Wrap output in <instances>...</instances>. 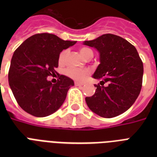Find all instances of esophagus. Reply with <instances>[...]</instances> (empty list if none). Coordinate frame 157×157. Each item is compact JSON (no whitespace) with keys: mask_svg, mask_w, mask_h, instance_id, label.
I'll return each mask as SVG.
<instances>
[{"mask_svg":"<svg viewBox=\"0 0 157 157\" xmlns=\"http://www.w3.org/2000/svg\"><path fill=\"white\" fill-rule=\"evenodd\" d=\"M74 84H75V86H84V83H81V82H77V81H75V82H74Z\"/></svg>","mask_w":157,"mask_h":157,"instance_id":"1","label":"esophagus"}]
</instances>
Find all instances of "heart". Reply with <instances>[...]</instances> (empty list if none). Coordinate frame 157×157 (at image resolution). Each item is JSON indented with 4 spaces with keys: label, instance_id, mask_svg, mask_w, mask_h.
I'll return each mask as SVG.
<instances>
[{
    "label": "heart",
    "instance_id": "obj_1",
    "mask_svg": "<svg viewBox=\"0 0 157 157\" xmlns=\"http://www.w3.org/2000/svg\"><path fill=\"white\" fill-rule=\"evenodd\" d=\"M80 52H81V55L86 59H88L89 57L93 56L94 52L93 50H91L90 48L89 47H81L80 49ZM67 51L63 50L60 53L59 56V63H63L66 57ZM64 75L67 76L69 78L75 80V81H82L87 75H89L90 71L88 69H77V68H72V67H69V68L65 69L64 71Z\"/></svg>",
    "mask_w": 157,
    "mask_h": 157
}]
</instances>
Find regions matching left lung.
Here are the masks:
<instances>
[{
  "instance_id": "obj_1",
  "label": "left lung",
  "mask_w": 157,
  "mask_h": 157,
  "mask_svg": "<svg viewBox=\"0 0 157 157\" xmlns=\"http://www.w3.org/2000/svg\"><path fill=\"white\" fill-rule=\"evenodd\" d=\"M84 44L96 48L100 54V64L93 77L102 81L94 85V94L86 98L88 107L105 118L122 114L134 104L141 91L144 65L136 48L110 33Z\"/></svg>"
}]
</instances>
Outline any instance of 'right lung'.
<instances>
[{"label": "right lung", "mask_w": 157, "mask_h": 157, "mask_svg": "<svg viewBox=\"0 0 157 157\" xmlns=\"http://www.w3.org/2000/svg\"><path fill=\"white\" fill-rule=\"evenodd\" d=\"M76 43L50 33H38L16 49L9 70V84L18 104L26 112L47 117L63 103L73 81L56 73L59 79L52 84L47 77L55 75L60 52Z\"/></svg>", "instance_id": "obj_1"}]
</instances>
